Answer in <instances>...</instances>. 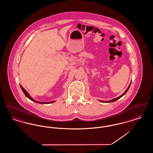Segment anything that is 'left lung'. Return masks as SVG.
<instances>
[{
	"mask_svg": "<svg viewBox=\"0 0 153 153\" xmlns=\"http://www.w3.org/2000/svg\"><path fill=\"white\" fill-rule=\"evenodd\" d=\"M131 83L130 84V85H129V86H128V87L127 88V89H126V91L124 92L123 94H122V95H121V96H119V97H117V98H115V99H112V100H109V101H102V100H99L100 102H115V101H117V100H118L119 99H120V98H121L123 96H124V95H125L126 94V92L128 91V89H129V88H130V85H131Z\"/></svg>",
	"mask_w": 153,
	"mask_h": 153,
	"instance_id": "8db88e82",
	"label": "left lung"
}]
</instances>
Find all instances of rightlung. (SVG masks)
Here are the masks:
<instances>
[{"label": "right lung", "mask_w": 153, "mask_h": 153, "mask_svg": "<svg viewBox=\"0 0 153 153\" xmlns=\"http://www.w3.org/2000/svg\"><path fill=\"white\" fill-rule=\"evenodd\" d=\"M20 86H21V89H22V91H23V92L24 93V94L25 95V96L27 97V98H29L30 100H32V101H33V102H37V103H39V104H51V103H53V102H56V101H51V102H38V101H36V100H34L33 98H32L31 96H30V95H29V94L23 88V87H22V85L20 84Z\"/></svg>", "instance_id": "add662e5"}]
</instances>
